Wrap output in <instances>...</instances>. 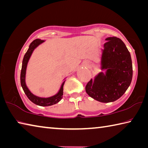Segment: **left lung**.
Segmentation results:
<instances>
[{
	"label": "left lung",
	"mask_w": 148,
	"mask_h": 148,
	"mask_svg": "<svg viewBox=\"0 0 148 148\" xmlns=\"http://www.w3.org/2000/svg\"><path fill=\"white\" fill-rule=\"evenodd\" d=\"M101 58L100 72L94 81L91 79L85 87L91 98L103 103L120 98L130 85L133 77V66L130 53L122 40L116 37L106 39Z\"/></svg>",
	"instance_id": "1"
}]
</instances>
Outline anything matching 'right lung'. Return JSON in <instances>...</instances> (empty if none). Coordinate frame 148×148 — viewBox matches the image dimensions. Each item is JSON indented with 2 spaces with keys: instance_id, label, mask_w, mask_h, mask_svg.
<instances>
[{
  "instance_id": "obj_1",
  "label": "right lung",
  "mask_w": 148,
  "mask_h": 148,
  "mask_svg": "<svg viewBox=\"0 0 148 148\" xmlns=\"http://www.w3.org/2000/svg\"><path fill=\"white\" fill-rule=\"evenodd\" d=\"M44 41H43V40L37 39L32 41L30 45H29V48L28 49L27 52H26L25 56H24L23 60L22 69H21V85L24 90V92L25 93V95L27 96L29 100L32 102H33L34 103L39 106H50L58 103V102L62 99L63 95V85L65 81H64L63 82L59 92L56 94V95L51 96V97L49 98H41L33 95L28 89V88L27 87V86H26L25 82L26 66H27L29 59L30 58L32 53L33 52L35 48L37 47H38L40 44H41L42 42H43Z\"/></svg>"
}]
</instances>
